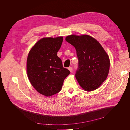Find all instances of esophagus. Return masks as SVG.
<instances>
[{
    "instance_id": "obj_1",
    "label": "esophagus",
    "mask_w": 130,
    "mask_h": 130,
    "mask_svg": "<svg viewBox=\"0 0 130 130\" xmlns=\"http://www.w3.org/2000/svg\"><path fill=\"white\" fill-rule=\"evenodd\" d=\"M68 69V70H69V71L70 72V73H72L73 72V68H72V67H69Z\"/></svg>"
}]
</instances>
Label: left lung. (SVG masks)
Returning a JSON list of instances; mask_svg holds the SVG:
<instances>
[{"mask_svg": "<svg viewBox=\"0 0 130 130\" xmlns=\"http://www.w3.org/2000/svg\"><path fill=\"white\" fill-rule=\"evenodd\" d=\"M65 40L76 50L78 68L75 77L81 88L87 92L98 89L108 75V54L95 38L88 35H70Z\"/></svg>", "mask_w": 130, "mask_h": 130, "instance_id": "left-lung-1", "label": "left lung"}]
</instances>
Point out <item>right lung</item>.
Segmentation results:
<instances>
[{
	"label": "right lung",
	"mask_w": 130,
	"mask_h": 130,
	"mask_svg": "<svg viewBox=\"0 0 130 130\" xmlns=\"http://www.w3.org/2000/svg\"><path fill=\"white\" fill-rule=\"evenodd\" d=\"M63 40V36L42 38L35 43L27 56V77L37 92L45 96L60 92L70 74L57 55Z\"/></svg>",
	"instance_id": "right-lung-1"
}]
</instances>
